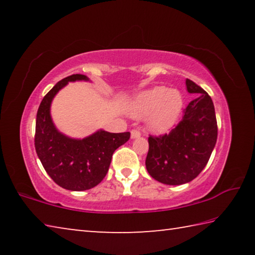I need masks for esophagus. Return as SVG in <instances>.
<instances>
[{"label":"esophagus","instance_id":"obj_1","mask_svg":"<svg viewBox=\"0 0 255 255\" xmlns=\"http://www.w3.org/2000/svg\"><path fill=\"white\" fill-rule=\"evenodd\" d=\"M130 135H131V138H138V137H140L139 129H132V130L130 131Z\"/></svg>","mask_w":255,"mask_h":255}]
</instances>
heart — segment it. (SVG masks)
<instances>
[{
  "mask_svg": "<svg viewBox=\"0 0 255 255\" xmlns=\"http://www.w3.org/2000/svg\"><path fill=\"white\" fill-rule=\"evenodd\" d=\"M183 108V98L178 90L156 86L138 94L130 106L135 117L149 116V127L155 131L169 130L179 119Z\"/></svg>",
  "mask_w": 255,
  "mask_h": 255,
  "instance_id": "b5f03b06",
  "label": "heart"
}]
</instances>
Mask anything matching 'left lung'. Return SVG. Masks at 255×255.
I'll return each mask as SVG.
<instances>
[{
    "instance_id": "1",
    "label": "left lung",
    "mask_w": 255,
    "mask_h": 255,
    "mask_svg": "<svg viewBox=\"0 0 255 255\" xmlns=\"http://www.w3.org/2000/svg\"><path fill=\"white\" fill-rule=\"evenodd\" d=\"M189 93H200L183 110L182 119L169 133L148 137L146 169L158 182L188 183L205 169L217 140L213 100L195 82L185 81Z\"/></svg>"
}]
</instances>
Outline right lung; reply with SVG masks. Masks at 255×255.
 <instances>
[{
  "mask_svg": "<svg viewBox=\"0 0 255 255\" xmlns=\"http://www.w3.org/2000/svg\"><path fill=\"white\" fill-rule=\"evenodd\" d=\"M89 80L73 74L59 81L42 99L37 112L34 147L47 173L56 184L72 191H83L101 182L109 170L112 154L126 143L130 132L99 130L83 139H72L55 128L50 103L68 82Z\"/></svg>",
  "mask_w": 255,
  "mask_h": 255,
  "instance_id": "obj_1",
  "label": "right lung"
}]
</instances>
